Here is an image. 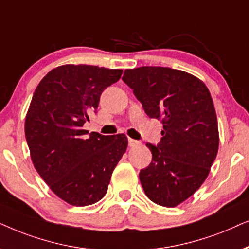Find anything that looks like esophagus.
<instances>
[{
  "instance_id": "34e87169",
  "label": "esophagus",
  "mask_w": 249,
  "mask_h": 249,
  "mask_svg": "<svg viewBox=\"0 0 249 249\" xmlns=\"http://www.w3.org/2000/svg\"><path fill=\"white\" fill-rule=\"evenodd\" d=\"M139 144H140V142L134 140V139L128 138V145H130V147H137V145H139Z\"/></svg>"
}]
</instances>
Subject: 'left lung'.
Returning a JSON list of instances; mask_svg holds the SVG:
<instances>
[{
	"label": "left lung",
	"instance_id": "8db88e82",
	"mask_svg": "<svg viewBox=\"0 0 249 249\" xmlns=\"http://www.w3.org/2000/svg\"><path fill=\"white\" fill-rule=\"evenodd\" d=\"M123 81L133 90L145 114L163 123L160 142L147 143L151 163L141 170L147 197L175 207L206 180L218 150L213 99L196 76L168 67L126 69Z\"/></svg>",
	"mask_w": 249,
	"mask_h": 249
}]
</instances>
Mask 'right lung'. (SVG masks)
<instances>
[{"label":"right lung","instance_id":"right-lung-1","mask_svg":"<svg viewBox=\"0 0 249 249\" xmlns=\"http://www.w3.org/2000/svg\"><path fill=\"white\" fill-rule=\"evenodd\" d=\"M122 69L64 65L46 74L33 94L25 134L34 167L50 189L72 206L105 197L112 171L126 151L125 134L86 137L83 125Z\"/></svg>","mask_w":249,"mask_h":249}]
</instances>
